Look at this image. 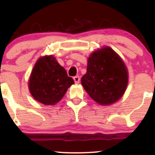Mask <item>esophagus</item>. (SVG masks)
Here are the masks:
<instances>
[{
	"mask_svg": "<svg viewBox=\"0 0 155 155\" xmlns=\"http://www.w3.org/2000/svg\"><path fill=\"white\" fill-rule=\"evenodd\" d=\"M73 80H74L75 83L77 84V83H79V81H80V78H79V76H76L73 77Z\"/></svg>",
	"mask_w": 155,
	"mask_h": 155,
	"instance_id": "1",
	"label": "esophagus"
}]
</instances>
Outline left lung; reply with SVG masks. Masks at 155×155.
I'll return each instance as SVG.
<instances>
[{
  "instance_id": "left-lung-1",
  "label": "left lung",
  "mask_w": 155,
  "mask_h": 155,
  "mask_svg": "<svg viewBox=\"0 0 155 155\" xmlns=\"http://www.w3.org/2000/svg\"><path fill=\"white\" fill-rule=\"evenodd\" d=\"M81 82L94 101L101 105H109L124 94L128 82L127 70L118 54L105 47L91 54L87 73Z\"/></svg>"
}]
</instances>
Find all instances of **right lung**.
<instances>
[{"instance_id": "1", "label": "right lung", "mask_w": 155, "mask_h": 155, "mask_svg": "<svg viewBox=\"0 0 155 155\" xmlns=\"http://www.w3.org/2000/svg\"><path fill=\"white\" fill-rule=\"evenodd\" d=\"M74 81L52 55L44 56L34 65L29 79V90L34 99L45 105L60 101Z\"/></svg>"}]
</instances>
